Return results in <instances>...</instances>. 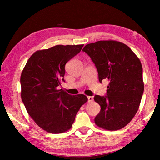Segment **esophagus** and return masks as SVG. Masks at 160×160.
<instances>
[{
  "instance_id": "obj_1",
  "label": "esophagus",
  "mask_w": 160,
  "mask_h": 160,
  "mask_svg": "<svg viewBox=\"0 0 160 160\" xmlns=\"http://www.w3.org/2000/svg\"><path fill=\"white\" fill-rule=\"evenodd\" d=\"M88 102H92L94 100V99H93V97H92V96H88Z\"/></svg>"
}]
</instances>
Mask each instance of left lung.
Returning a JSON list of instances; mask_svg holds the SVG:
<instances>
[{"instance_id": "8db88e82", "label": "left lung", "mask_w": 160, "mask_h": 160, "mask_svg": "<svg viewBox=\"0 0 160 160\" xmlns=\"http://www.w3.org/2000/svg\"><path fill=\"white\" fill-rule=\"evenodd\" d=\"M82 51L95 65L99 82L109 81L107 96L94 97L101 107L94 122L109 131L123 128L137 113L144 91L141 62L128 46L113 40L87 44Z\"/></svg>"}]
</instances>
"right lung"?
Returning <instances> with one entry per match:
<instances>
[{"label":"right lung","instance_id":"obj_1","mask_svg":"<svg viewBox=\"0 0 160 160\" xmlns=\"http://www.w3.org/2000/svg\"><path fill=\"white\" fill-rule=\"evenodd\" d=\"M83 44L56 45L34 52L27 62L20 77L21 98L27 112L40 128L51 133L69 130L82 105L84 94L70 95L58 90L65 66L80 52Z\"/></svg>","mask_w":160,"mask_h":160}]
</instances>
